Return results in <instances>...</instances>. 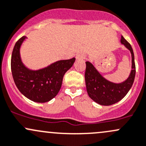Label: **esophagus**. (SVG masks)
Masks as SVG:
<instances>
[{
    "instance_id": "esophagus-1",
    "label": "esophagus",
    "mask_w": 146,
    "mask_h": 146,
    "mask_svg": "<svg viewBox=\"0 0 146 146\" xmlns=\"http://www.w3.org/2000/svg\"><path fill=\"white\" fill-rule=\"evenodd\" d=\"M76 58L78 61H82L85 59V56L83 54H78L76 55Z\"/></svg>"
}]
</instances>
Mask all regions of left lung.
I'll use <instances>...</instances> for the list:
<instances>
[{"mask_svg": "<svg viewBox=\"0 0 146 146\" xmlns=\"http://www.w3.org/2000/svg\"><path fill=\"white\" fill-rule=\"evenodd\" d=\"M121 43L131 54V70L129 76L121 83H114L104 78L90 61H86L85 83L87 94L94 101L102 106H110L122 100L131 89L136 75L134 54L131 45L121 36Z\"/></svg>", "mask_w": 146, "mask_h": 146, "instance_id": "8db88e82", "label": "left lung"}]
</instances>
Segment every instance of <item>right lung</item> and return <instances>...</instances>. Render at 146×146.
I'll list each match as a JSON object with an SVG mask.
<instances>
[{
    "instance_id": "obj_1",
    "label": "right lung",
    "mask_w": 146,
    "mask_h": 146,
    "mask_svg": "<svg viewBox=\"0 0 146 146\" xmlns=\"http://www.w3.org/2000/svg\"><path fill=\"white\" fill-rule=\"evenodd\" d=\"M27 36L21 37L14 47L11 57L12 77L19 92L37 103L50 101L57 95L63 78L72 67L76 58L54 62L45 68L31 70L24 66L20 56V47Z\"/></svg>"
}]
</instances>
